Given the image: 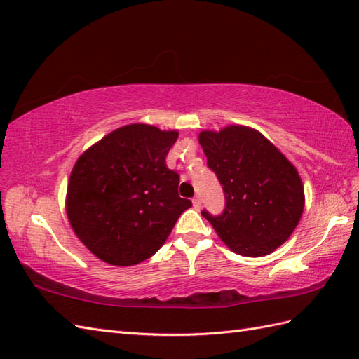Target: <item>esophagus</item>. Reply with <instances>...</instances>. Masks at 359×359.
<instances>
[{"label": "esophagus", "mask_w": 359, "mask_h": 359, "mask_svg": "<svg viewBox=\"0 0 359 359\" xmlns=\"http://www.w3.org/2000/svg\"><path fill=\"white\" fill-rule=\"evenodd\" d=\"M201 205H202V201H201L199 196H196V198L193 199V207H194L196 210H199V208H201Z\"/></svg>", "instance_id": "34e87169"}]
</instances>
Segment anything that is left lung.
<instances>
[{
  "instance_id": "1",
  "label": "left lung",
  "mask_w": 359,
  "mask_h": 359,
  "mask_svg": "<svg viewBox=\"0 0 359 359\" xmlns=\"http://www.w3.org/2000/svg\"><path fill=\"white\" fill-rule=\"evenodd\" d=\"M199 144L226 196L222 215L203 210L202 216L235 254H272L291 236L304 213L305 193L296 166L248 126L202 130Z\"/></svg>"
}]
</instances>
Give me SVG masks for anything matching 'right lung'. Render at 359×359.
Returning a JSON list of instances; mask_svg holds the SVG:
<instances>
[{
	"label": "right lung",
	"instance_id": "add662e5",
	"mask_svg": "<svg viewBox=\"0 0 359 359\" xmlns=\"http://www.w3.org/2000/svg\"><path fill=\"white\" fill-rule=\"evenodd\" d=\"M177 137V130L128 124L77 158L68 180L67 216L95 257L114 266L144 262L191 207L177 193L179 174L165 161Z\"/></svg>",
	"mask_w": 359,
	"mask_h": 359
}]
</instances>
